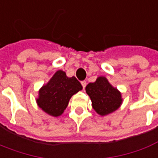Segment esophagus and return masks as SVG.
<instances>
[{
    "mask_svg": "<svg viewBox=\"0 0 158 158\" xmlns=\"http://www.w3.org/2000/svg\"><path fill=\"white\" fill-rule=\"evenodd\" d=\"M81 86H82V88H83V89H85L86 85H87V81H82L81 82Z\"/></svg>",
    "mask_w": 158,
    "mask_h": 158,
    "instance_id": "obj_1",
    "label": "esophagus"
}]
</instances>
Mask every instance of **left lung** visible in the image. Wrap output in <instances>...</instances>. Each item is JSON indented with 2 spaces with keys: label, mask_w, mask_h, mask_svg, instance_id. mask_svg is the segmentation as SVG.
<instances>
[{
  "label": "left lung",
  "mask_w": 158,
  "mask_h": 158,
  "mask_svg": "<svg viewBox=\"0 0 158 158\" xmlns=\"http://www.w3.org/2000/svg\"><path fill=\"white\" fill-rule=\"evenodd\" d=\"M86 92L92 101L94 109L102 116L117 110L122 102L120 93L111 85L106 77H98L96 81L89 83Z\"/></svg>",
  "instance_id": "obj_1"
}]
</instances>
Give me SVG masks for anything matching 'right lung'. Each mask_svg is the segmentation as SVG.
<instances>
[{
  "instance_id": "right-lung-1",
  "label": "right lung",
  "mask_w": 158,
  "mask_h": 158,
  "mask_svg": "<svg viewBox=\"0 0 158 158\" xmlns=\"http://www.w3.org/2000/svg\"><path fill=\"white\" fill-rule=\"evenodd\" d=\"M81 89L82 86L76 77H68L65 72L58 70L40 90L37 103L45 113L56 117L64 113L73 94Z\"/></svg>"
}]
</instances>
